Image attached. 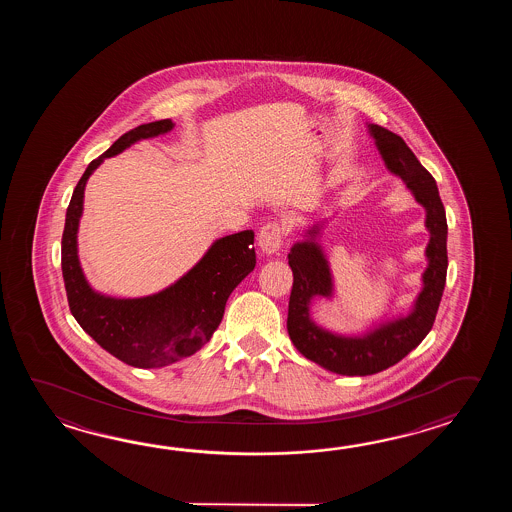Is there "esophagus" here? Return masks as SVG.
I'll return each instance as SVG.
<instances>
[{
    "mask_svg": "<svg viewBox=\"0 0 512 512\" xmlns=\"http://www.w3.org/2000/svg\"><path fill=\"white\" fill-rule=\"evenodd\" d=\"M282 241L283 227L280 223L272 221V223H267V225L261 227L260 234H258V247H260L263 254H267V256L276 254L282 247Z\"/></svg>",
    "mask_w": 512,
    "mask_h": 512,
    "instance_id": "esophagus-1",
    "label": "esophagus"
}]
</instances>
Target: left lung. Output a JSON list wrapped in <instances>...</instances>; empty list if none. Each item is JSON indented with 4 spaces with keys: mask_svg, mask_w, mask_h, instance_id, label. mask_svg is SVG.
<instances>
[{
    "mask_svg": "<svg viewBox=\"0 0 512 512\" xmlns=\"http://www.w3.org/2000/svg\"><path fill=\"white\" fill-rule=\"evenodd\" d=\"M368 131L388 172L401 177L415 201L425 208V227L430 240L425 251L426 269L421 278L423 289L415 296L410 311L375 322L357 335L329 331L316 324L311 316L315 298H335V280L320 243L322 229L331 218L307 227L302 232L304 238L291 247L287 256L294 278L287 315L289 337L305 359L313 360L324 370L348 377H364L386 370L423 342L434 326L448 267L445 207L434 177L417 161L399 135L377 124H368Z\"/></svg>",
    "mask_w": 512,
    "mask_h": 512,
    "instance_id": "8db88e82",
    "label": "left lung"
}]
</instances>
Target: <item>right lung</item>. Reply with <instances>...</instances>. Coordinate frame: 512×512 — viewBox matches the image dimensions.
Returning <instances> with one entry per match:
<instances>
[{
  "label": "right lung",
  "mask_w": 512,
  "mask_h": 512,
  "mask_svg": "<svg viewBox=\"0 0 512 512\" xmlns=\"http://www.w3.org/2000/svg\"><path fill=\"white\" fill-rule=\"evenodd\" d=\"M174 126L170 119L142 124L91 161L67 207L62 236V274L71 313L100 348L142 370L163 368L203 348L221 324L230 293L256 267L254 232L241 230L214 241L190 271L159 293L115 298L98 293L87 282L78 260V225L87 179L104 159L142 139L164 135Z\"/></svg>",
  "instance_id": "1"
}]
</instances>
